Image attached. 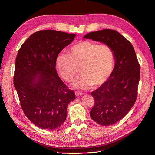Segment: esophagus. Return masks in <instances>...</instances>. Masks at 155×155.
<instances>
[{"instance_id":"obj_1","label":"esophagus","mask_w":155,"mask_h":155,"mask_svg":"<svg viewBox=\"0 0 155 155\" xmlns=\"http://www.w3.org/2000/svg\"><path fill=\"white\" fill-rule=\"evenodd\" d=\"M75 94H76V96H80L83 95V93L79 92V91H76L75 92Z\"/></svg>"}]
</instances>
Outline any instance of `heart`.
Returning <instances> with one entry per match:
<instances>
[{"label":"heart","instance_id":"b5f03b06","mask_svg":"<svg viewBox=\"0 0 155 155\" xmlns=\"http://www.w3.org/2000/svg\"><path fill=\"white\" fill-rule=\"evenodd\" d=\"M116 56L111 46L83 41L73 45L67 54L56 58V67L61 76L67 82H71L79 72L81 74L73 83V86L85 88L92 85H103L113 72Z\"/></svg>","mask_w":155,"mask_h":155}]
</instances>
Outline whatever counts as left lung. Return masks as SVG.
Wrapping results in <instances>:
<instances>
[{"instance_id":"1","label":"left lung","mask_w":155,"mask_h":155,"mask_svg":"<svg viewBox=\"0 0 155 155\" xmlns=\"http://www.w3.org/2000/svg\"><path fill=\"white\" fill-rule=\"evenodd\" d=\"M84 38L109 45L114 51L113 72L91 92L95 102L90 112L91 118L97 124H114L124 118L137 100L140 70L134 49L125 37L113 30L90 32Z\"/></svg>"}]
</instances>
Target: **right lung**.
<instances>
[{"instance_id":"obj_1","label":"right lung","mask_w":155,"mask_h":155,"mask_svg":"<svg viewBox=\"0 0 155 155\" xmlns=\"http://www.w3.org/2000/svg\"><path fill=\"white\" fill-rule=\"evenodd\" d=\"M74 34L52 30L35 32L18 50L13 83L22 109L31 123L56 129L66 120L67 106L76 99L55 69L56 58L75 38Z\"/></svg>"}]
</instances>
